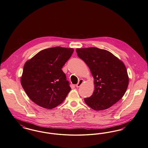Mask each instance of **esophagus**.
Instances as JSON below:
<instances>
[{"label": "esophagus", "instance_id": "1", "mask_svg": "<svg viewBox=\"0 0 148 148\" xmlns=\"http://www.w3.org/2000/svg\"><path fill=\"white\" fill-rule=\"evenodd\" d=\"M83 82H84V80H83V79H80L78 83L76 85V87L77 88H79L82 85V84H83Z\"/></svg>", "mask_w": 148, "mask_h": 148}]
</instances>
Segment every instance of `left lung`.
<instances>
[{
  "label": "left lung",
  "mask_w": 148,
  "mask_h": 148,
  "mask_svg": "<svg viewBox=\"0 0 148 148\" xmlns=\"http://www.w3.org/2000/svg\"><path fill=\"white\" fill-rule=\"evenodd\" d=\"M77 56L89 66L95 90L85 102L96 111L106 110L124 95L129 77L124 63L112 53L98 48H77Z\"/></svg>",
  "instance_id": "obj_1"
}]
</instances>
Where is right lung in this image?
I'll return each mask as SVG.
<instances>
[{
	"label": "right lung",
	"instance_id": "right-lung-1",
	"mask_svg": "<svg viewBox=\"0 0 148 148\" xmlns=\"http://www.w3.org/2000/svg\"><path fill=\"white\" fill-rule=\"evenodd\" d=\"M73 52V48H49L26 62L21 84L36 104L52 109L65 100L71 88L62 68Z\"/></svg>",
	"mask_w": 148,
	"mask_h": 148
}]
</instances>
